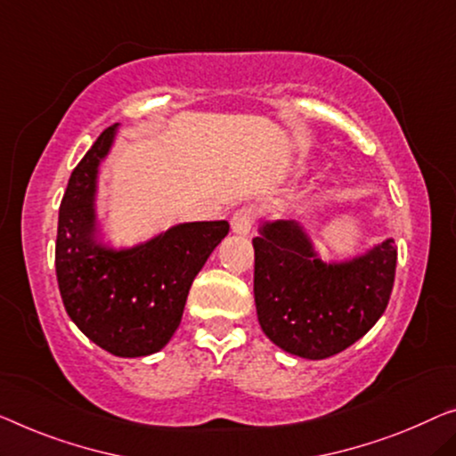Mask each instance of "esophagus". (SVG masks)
Returning a JSON list of instances; mask_svg holds the SVG:
<instances>
[{
    "label": "esophagus",
    "instance_id": "obj_1",
    "mask_svg": "<svg viewBox=\"0 0 456 456\" xmlns=\"http://www.w3.org/2000/svg\"><path fill=\"white\" fill-rule=\"evenodd\" d=\"M256 219H257L256 208L243 207L231 216V229H233V233L237 235H249L251 229H254Z\"/></svg>",
    "mask_w": 456,
    "mask_h": 456
}]
</instances>
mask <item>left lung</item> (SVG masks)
Segmentation results:
<instances>
[{
	"label": "left lung",
	"mask_w": 456,
	"mask_h": 456,
	"mask_svg": "<svg viewBox=\"0 0 456 456\" xmlns=\"http://www.w3.org/2000/svg\"><path fill=\"white\" fill-rule=\"evenodd\" d=\"M257 322L278 348L322 360L362 338L389 303L397 248L385 240L346 262H323L297 221L264 223L254 237Z\"/></svg>",
	"instance_id": "8db88e82"
}]
</instances>
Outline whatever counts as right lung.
<instances>
[{"label":"right lung","mask_w":456,"mask_h":456,"mask_svg":"<svg viewBox=\"0 0 456 456\" xmlns=\"http://www.w3.org/2000/svg\"><path fill=\"white\" fill-rule=\"evenodd\" d=\"M117 128L108 126L73 169L59 207L54 268L71 322L110 354L137 358L172 339L192 281L229 233V223H180L125 249L100 243L98 169Z\"/></svg>","instance_id":"1"}]
</instances>
